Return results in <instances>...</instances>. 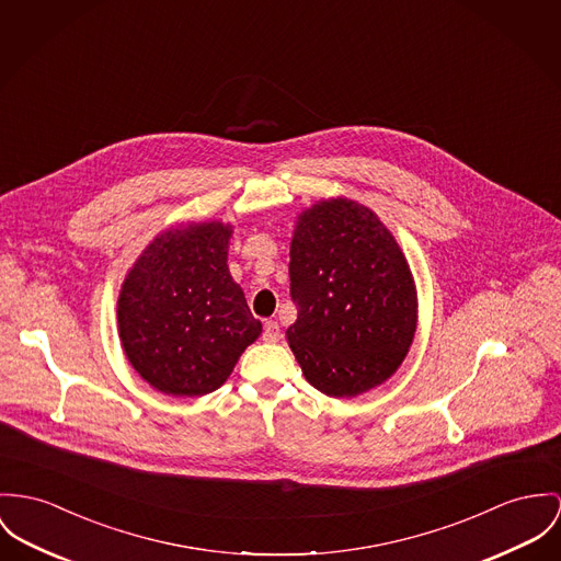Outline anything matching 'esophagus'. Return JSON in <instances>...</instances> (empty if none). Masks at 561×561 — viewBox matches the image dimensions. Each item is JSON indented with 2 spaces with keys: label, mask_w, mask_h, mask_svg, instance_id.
Returning <instances> with one entry per match:
<instances>
[{
  "label": "esophagus",
  "mask_w": 561,
  "mask_h": 561,
  "mask_svg": "<svg viewBox=\"0 0 561 561\" xmlns=\"http://www.w3.org/2000/svg\"><path fill=\"white\" fill-rule=\"evenodd\" d=\"M279 337H282V329H279V324H277V322H273V320L264 322L262 340H264L266 344H275V342H279Z\"/></svg>",
  "instance_id": "34e87169"
}]
</instances>
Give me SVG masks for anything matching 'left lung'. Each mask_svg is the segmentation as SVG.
Here are the masks:
<instances>
[{"label":"left lung","mask_w":561,"mask_h":561,"mask_svg":"<svg viewBox=\"0 0 561 561\" xmlns=\"http://www.w3.org/2000/svg\"><path fill=\"white\" fill-rule=\"evenodd\" d=\"M288 271V344L307 382L356 397L390 378L414 340L416 290L382 221L345 198L313 205L299 217Z\"/></svg>","instance_id":"8db88e82"}]
</instances>
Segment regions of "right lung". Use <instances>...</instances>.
Segmentation results:
<instances>
[{"label": "right lung", "mask_w": 561, "mask_h": 561, "mask_svg": "<svg viewBox=\"0 0 561 561\" xmlns=\"http://www.w3.org/2000/svg\"><path fill=\"white\" fill-rule=\"evenodd\" d=\"M230 226L167 230L136 260L119 295V337L158 390L198 397L226 382L262 331L228 271Z\"/></svg>", "instance_id": "1"}]
</instances>
